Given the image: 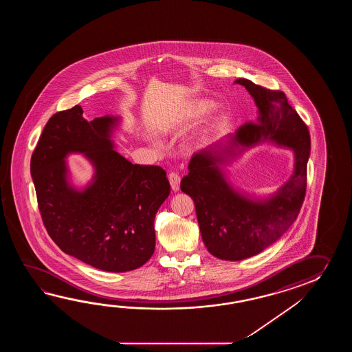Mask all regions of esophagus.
Listing matches in <instances>:
<instances>
[{
    "instance_id": "esophagus-1",
    "label": "esophagus",
    "mask_w": 352,
    "mask_h": 352,
    "mask_svg": "<svg viewBox=\"0 0 352 352\" xmlns=\"http://www.w3.org/2000/svg\"><path fill=\"white\" fill-rule=\"evenodd\" d=\"M168 181H170V185L173 191H179V181L181 177L176 173H170L168 175Z\"/></svg>"
}]
</instances>
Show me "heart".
<instances>
[{"instance_id":"heart-1","label":"heart","mask_w":352,"mask_h":352,"mask_svg":"<svg viewBox=\"0 0 352 352\" xmlns=\"http://www.w3.org/2000/svg\"><path fill=\"white\" fill-rule=\"evenodd\" d=\"M210 107H211V104L206 100H196L190 107V116L199 117V116H201V114L206 112Z\"/></svg>"}]
</instances>
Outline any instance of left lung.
I'll list each match as a JSON object with an SVG mask.
<instances>
[{
	"instance_id": "obj_1",
	"label": "left lung",
	"mask_w": 352,
	"mask_h": 352,
	"mask_svg": "<svg viewBox=\"0 0 352 352\" xmlns=\"http://www.w3.org/2000/svg\"><path fill=\"white\" fill-rule=\"evenodd\" d=\"M235 82L254 98L258 118L229 135L228 144L215 143L195 153L179 185L194 200L205 247L219 259L232 262L259 254L296 221L306 196L311 152L308 128L283 91L263 88L244 78ZM267 140L294 150L295 170L277 193L262 201L235 190L221 166L245 148Z\"/></svg>"
}]
</instances>
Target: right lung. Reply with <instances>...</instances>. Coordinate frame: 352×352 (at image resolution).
<instances>
[{
	"mask_svg": "<svg viewBox=\"0 0 352 352\" xmlns=\"http://www.w3.org/2000/svg\"><path fill=\"white\" fill-rule=\"evenodd\" d=\"M118 117L93 120L80 105L47 120L31 156L30 171L47 234L67 254L97 270H137L155 252V217L170 195L158 166L133 165L114 150ZM82 153L95 167L89 186L68 182L65 158Z\"/></svg>",
	"mask_w": 352,
	"mask_h": 352,
	"instance_id": "add662e5",
	"label": "right lung"
}]
</instances>
